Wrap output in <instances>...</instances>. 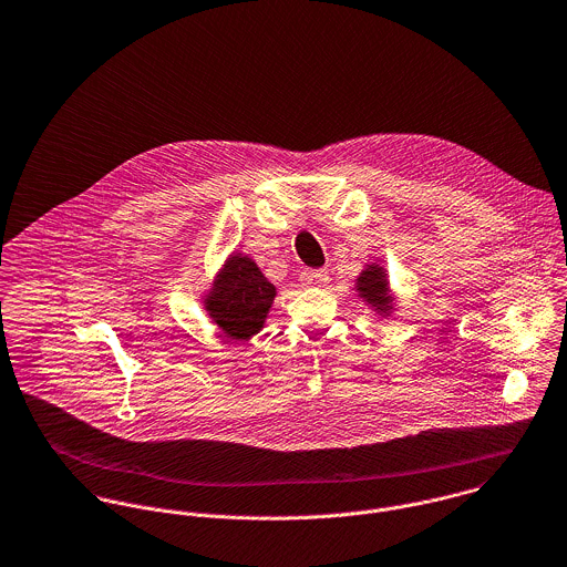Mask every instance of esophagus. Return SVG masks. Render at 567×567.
I'll return each mask as SVG.
<instances>
[{
	"label": "esophagus",
	"instance_id": "1",
	"mask_svg": "<svg viewBox=\"0 0 567 567\" xmlns=\"http://www.w3.org/2000/svg\"><path fill=\"white\" fill-rule=\"evenodd\" d=\"M301 284L306 288H321L327 284V272L324 270H308L301 275Z\"/></svg>",
	"mask_w": 567,
	"mask_h": 567
}]
</instances>
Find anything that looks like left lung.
Returning <instances> with one entry per match:
<instances>
[{
    "label": "left lung",
    "mask_w": 567,
    "mask_h": 567,
    "mask_svg": "<svg viewBox=\"0 0 567 567\" xmlns=\"http://www.w3.org/2000/svg\"><path fill=\"white\" fill-rule=\"evenodd\" d=\"M355 295L373 310L378 319H391L398 312V297L391 290L389 270L382 261H369L355 277Z\"/></svg>",
    "instance_id": "1"
}]
</instances>
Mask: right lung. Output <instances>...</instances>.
<instances>
[{"instance_id":"add662e5","label":"right lung","mask_w":567,"mask_h":567,"mask_svg":"<svg viewBox=\"0 0 567 567\" xmlns=\"http://www.w3.org/2000/svg\"><path fill=\"white\" fill-rule=\"evenodd\" d=\"M277 288L264 277L255 259L231 252L205 290L203 308L229 340L244 342L266 324Z\"/></svg>"}]
</instances>
